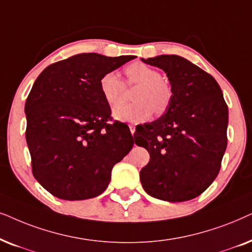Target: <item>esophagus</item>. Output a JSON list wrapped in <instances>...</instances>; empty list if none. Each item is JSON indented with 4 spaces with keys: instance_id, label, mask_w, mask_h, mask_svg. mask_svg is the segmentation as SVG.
Segmentation results:
<instances>
[{
    "instance_id": "esophagus-1",
    "label": "esophagus",
    "mask_w": 252,
    "mask_h": 252,
    "mask_svg": "<svg viewBox=\"0 0 252 252\" xmlns=\"http://www.w3.org/2000/svg\"><path fill=\"white\" fill-rule=\"evenodd\" d=\"M129 128H130V132H131V135L133 136V133H135V131H136V126H132V124H130Z\"/></svg>"
}]
</instances>
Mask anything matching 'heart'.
<instances>
[{
  "instance_id": "obj_1",
  "label": "heart",
  "mask_w": 252,
  "mask_h": 252,
  "mask_svg": "<svg viewBox=\"0 0 252 252\" xmlns=\"http://www.w3.org/2000/svg\"><path fill=\"white\" fill-rule=\"evenodd\" d=\"M128 85H138L132 94V103H121L113 109L115 119L124 122H142L154 113L160 115L170 105L172 87L161 79L158 70L140 62L131 63L124 70ZM100 92L109 106L119 103L123 98L126 85L115 72H106L99 80Z\"/></svg>"
}]
</instances>
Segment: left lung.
I'll return each mask as SVG.
<instances>
[{"label": "left lung", "mask_w": 252, "mask_h": 252, "mask_svg": "<svg viewBox=\"0 0 252 252\" xmlns=\"http://www.w3.org/2000/svg\"><path fill=\"white\" fill-rule=\"evenodd\" d=\"M142 61L162 69L173 91L167 112L133 136L151 158L140 170L143 188L167 202L193 199L219 174L227 147V103L217 80L184 58L160 55Z\"/></svg>", "instance_id": "1"}]
</instances>
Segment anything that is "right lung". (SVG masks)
<instances>
[{
	"instance_id": "right-lung-1",
	"label": "right lung",
	"mask_w": 252,
	"mask_h": 252,
	"mask_svg": "<svg viewBox=\"0 0 252 252\" xmlns=\"http://www.w3.org/2000/svg\"><path fill=\"white\" fill-rule=\"evenodd\" d=\"M133 59L77 54L47 66L33 84L25 103L26 142L33 176L53 196H99L114 165L132 149L126 126L108 122L110 107L99 80Z\"/></svg>"
}]
</instances>
